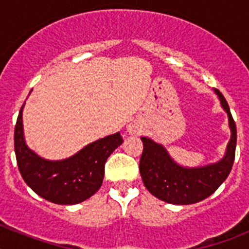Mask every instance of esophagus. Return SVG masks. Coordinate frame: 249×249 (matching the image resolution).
Wrapping results in <instances>:
<instances>
[{
  "label": "esophagus",
  "instance_id": "34e87169",
  "mask_svg": "<svg viewBox=\"0 0 249 249\" xmlns=\"http://www.w3.org/2000/svg\"><path fill=\"white\" fill-rule=\"evenodd\" d=\"M127 131L129 132V135H140V128H138L136 124H129L128 128H127Z\"/></svg>",
  "mask_w": 249,
  "mask_h": 249
}]
</instances>
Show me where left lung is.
<instances>
[{"instance_id":"obj_1","label":"left lung","mask_w":249,"mask_h":249,"mask_svg":"<svg viewBox=\"0 0 249 249\" xmlns=\"http://www.w3.org/2000/svg\"><path fill=\"white\" fill-rule=\"evenodd\" d=\"M222 108L228 116L230 142L223 158L201 167L178 164L162 144L151 138L141 137L143 152L140 160V173L144 186L160 201L172 204H192L210 197L226 181L234 162L237 143L236 123L223 94L214 89Z\"/></svg>"}]
</instances>
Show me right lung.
<instances>
[{
	"label": "right lung",
	"instance_id": "right-lung-1",
	"mask_svg": "<svg viewBox=\"0 0 249 249\" xmlns=\"http://www.w3.org/2000/svg\"><path fill=\"white\" fill-rule=\"evenodd\" d=\"M21 107L15 127V153L22 178L35 193L56 204H76L100 190L105 163L123 142L120 132L94 141L76 155L59 160L39 157L28 148L23 135Z\"/></svg>",
	"mask_w": 249,
	"mask_h": 249
}]
</instances>
